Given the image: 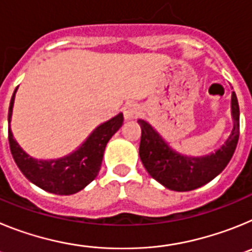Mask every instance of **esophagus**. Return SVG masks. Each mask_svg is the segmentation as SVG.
I'll use <instances>...</instances> for the list:
<instances>
[{
    "label": "esophagus",
    "mask_w": 252,
    "mask_h": 252,
    "mask_svg": "<svg viewBox=\"0 0 252 252\" xmlns=\"http://www.w3.org/2000/svg\"><path fill=\"white\" fill-rule=\"evenodd\" d=\"M122 112H124L125 120L130 121V120H133L137 117V115H139V107L133 103H127L125 104V107L122 108Z\"/></svg>",
    "instance_id": "esophagus-1"
}]
</instances>
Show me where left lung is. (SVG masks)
<instances>
[{
	"label": "left lung",
	"mask_w": 252,
	"mask_h": 252,
	"mask_svg": "<svg viewBox=\"0 0 252 252\" xmlns=\"http://www.w3.org/2000/svg\"><path fill=\"white\" fill-rule=\"evenodd\" d=\"M233 128L221 148L204 157H187L177 153L153 128L149 122L139 120L141 127L140 159L149 174L160 184L177 192L193 190L215 179L227 166L240 136V108L236 93L231 95Z\"/></svg>",
	"instance_id": "left-lung-1"
}]
</instances>
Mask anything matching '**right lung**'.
<instances>
[{
  "label": "right lung",
  "instance_id": "1",
  "mask_svg": "<svg viewBox=\"0 0 252 252\" xmlns=\"http://www.w3.org/2000/svg\"><path fill=\"white\" fill-rule=\"evenodd\" d=\"M8 108V125L12 116L15 93ZM124 124V115L119 113L94 128L86 141L72 154L55 160H36L20 148L8 126V142L11 154L22 174L31 183L49 193L69 195L79 192L97 177L101 169L107 142Z\"/></svg>",
  "mask_w": 252,
  "mask_h": 252
}]
</instances>
